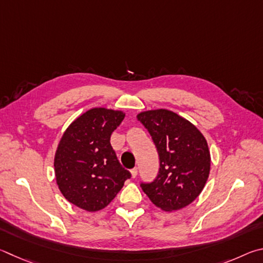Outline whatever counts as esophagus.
<instances>
[{"instance_id": "obj_1", "label": "esophagus", "mask_w": 263, "mask_h": 263, "mask_svg": "<svg viewBox=\"0 0 263 263\" xmlns=\"http://www.w3.org/2000/svg\"><path fill=\"white\" fill-rule=\"evenodd\" d=\"M137 172H139V170H137V167H134L130 171V173H132V177L133 178H136V176H137Z\"/></svg>"}]
</instances>
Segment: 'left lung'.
<instances>
[{"label":"left lung","mask_w":263,"mask_h":263,"mask_svg":"<svg viewBox=\"0 0 263 263\" xmlns=\"http://www.w3.org/2000/svg\"><path fill=\"white\" fill-rule=\"evenodd\" d=\"M137 120L149 132L159 157L157 177L140 186L160 209L185 208L200 195L209 177L210 153L204 136L172 110L142 112Z\"/></svg>","instance_id":"1"}]
</instances>
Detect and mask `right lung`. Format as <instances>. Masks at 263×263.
I'll return each instance as SVG.
<instances>
[{
  "mask_svg": "<svg viewBox=\"0 0 263 263\" xmlns=\"http://www.w3.org/2000/svg\"><path fill=\"white\" fill-rule=\"evenodd\" d=\"M124 118L121 110L89 109L64 132L54 158L62 195L81 209L105 208L132 177L110 145V135Z\"/></svg>",
  "mask_w": 263,
  "mask_h": 263,
  "instance_id": "add662e5",
  "label": "right lung"
}]
</instances>
